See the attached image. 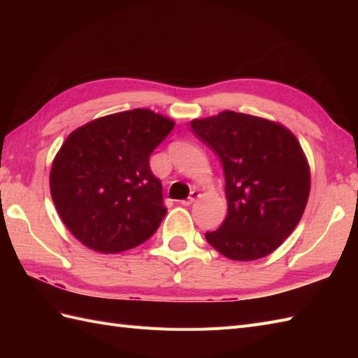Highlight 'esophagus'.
Here are the masks:
<instances>
[{"label":"esophagus","mask_w":358,"mask_h":358,"mask_svg":"<svg viewBox=\"0 0 358 358\" xmlns=\"http://www.w3.org/2000/svg\"><path fill=\"white\" fill-rule=\"evenodd\" d=\"M201 196V194L199 192V191H192L191 192V195H189V199H186V200H183L181 201V204H185V206H191L192 203H195L196 200H199Z\"/></svg>","instance_id":"34e87169"}]
</instances>
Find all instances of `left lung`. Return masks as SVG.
<instances>
[{
  "label": "left lung",
  "instance_id": "left-lung-1",
  "mask_svg": "<svg viewBox=\"0 0 358 358\" xmlns=\"http://www.w3.org/2000/svg\"><path fill=\"white\" fill-rule=\"evenodd\" d=\"M191 127L222 159L227 215L209 245L237 262L273 252L300 223L310 191L308 158L283 124L223 110Z\"/></svg>",
  "mask_w": 358,
  "mask_h": 358
}]
</instances>
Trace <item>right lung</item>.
<instances>
[{
  "mask_svg": "<svg viewBox=\"0 0 358 358\" xmlns=\"http://www.w3.org/2000/svg\"><path fill=\"white\" fill-rule=\"evenodd\" d=\"M175 126L150 109L95 118L75 129L52 162L58 215L89 249L118 254L152 237L166 215L149 157Z\"/></svg>",
  "mask_w": 358,
  "mask_h": 358,
  "instance_id": "right-lung-1",
  "label": "right lung"
}]
</instances>
